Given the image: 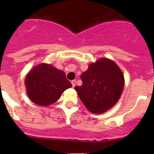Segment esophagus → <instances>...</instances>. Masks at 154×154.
<instances>
[{
	"label": "esophagus",
	"mask_w": 154,
	"mask_h": 154,
	"mask_svg": "<svg viewBox=\"0 0 154 154\" xmlns=\"http://www.w3.org/2000/svg\"><path fill=\"white\" fill-rule=\"evenodd\" d=\"M71 82H72V87L75 86V82H76V80L75 79L72 80V81Z\"/></svg>",
	"instance_id": "esophagus-1"
}]
</instances>
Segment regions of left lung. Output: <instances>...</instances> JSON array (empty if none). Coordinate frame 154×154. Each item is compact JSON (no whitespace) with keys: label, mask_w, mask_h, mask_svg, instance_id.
<instances>
[{"label":"left lung","mask_w":154,"mask_h":154,"mask_svg":"<svg viewBox=\"0 0 154 154\" xmlns=\"http://www.w3.org/2000/svg\"><path fill=\"white\" fill-rule=\"evenodd\" d=\"M82 85L75 89L87 109L103 113L117 103L124 87V76L113 61L99 58L81 75Z\"/></svg>","instance_id":"obj_1"}]
</instances>
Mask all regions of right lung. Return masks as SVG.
Returning <instances> with one entry per match:
<instances>
[{
    "label": "right lung",
    "mask_w": 154,
    "mask_h": 154,
    "mask_svg": "<svg viewBox=\"0 0 154 154\" xmlns=\"http://www.w3.org/2000/svg\"><path fill=\"white\" fill-rule=\"evenodd\" d=\"M24 83L29 99L43 106L58 101L62 92L72 87L63 71L46 63L31 69L26 75Z\"/></svg>",
    "instance_id": "obj_1"
}]
</instances>
